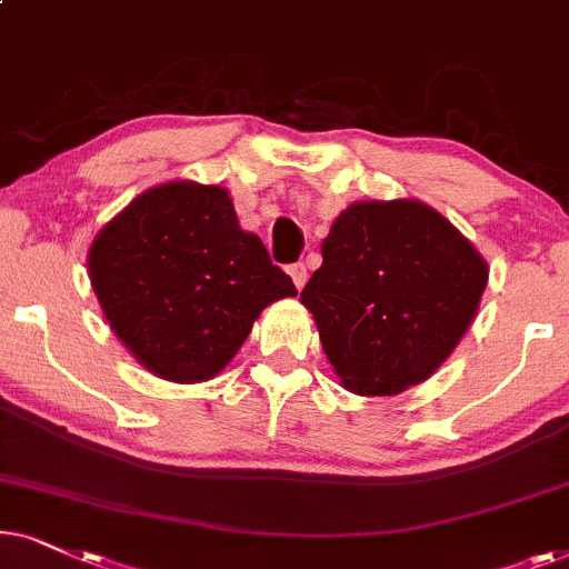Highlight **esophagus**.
Returning <instances> with one entry per match:
<instances>
[{
	"instance_id": "1",
	"label": "esophagus",
	"mask_w": 569,
	"mask_h": 569,
	"mask_svg": "<svg viewBox=\"0 0 569 569\" xmlns=\"http://www.w3.org/2000/svg\"><path fill=\"white\" fill-rule=\"evenodd\" d=\"M289 276H291V280H293V286H297V289L301 291L305 289V283H307V264L305 262H297V264H291L289 268Z\"/></svg>"
}]
</instances>
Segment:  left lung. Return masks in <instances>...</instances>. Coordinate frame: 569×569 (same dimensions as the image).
<instances>
[{"instance_id": "obj_1", "label": "left lung", "mask_w": 569, "mask_h": 569, "mask_svg": "<svg viewBox=\"0 0 569 569\" xmlns=\"http://www.w3.org/2000/svg\"><path fill=\"white\" fill-rule=\"evenodd\" d=\"M489 268L419 200L353 202L301 291L325 353L356 396H398L439 369L471 328Z\"/></svg>"}]
</instances>
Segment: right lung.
I'll use <instances>...</instances> for the list:
<instances>
[{"mask_svg": "<svg viewBox=\"0 0 569 569\" xmlns=\"http://www.w3.org/2000/svg\"><path fill=\"white\" fill-rule=\"evenodd\" d=\"M88 270L121 343L181 385L216 377L264 307L297 297L260 237L241 231L229 192L194 181L134 197L98 231Z\"/></svg>", "mask_w": 569, "mask_h": 569, "instance_id": "obj_1", "label": "right lung"}]
</instances>
